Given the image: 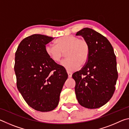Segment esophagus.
Instances as JSON below:
<instances>
[{
	"label": "esophagus",
	"instance_id": "obj_1",
	"mask_svg": "<svg viewBox=\"0 0 129 129\" xmlns=\"http://www.w3.org/2000/svg\"><path fill=\"white\" fill-rule=\"evenodd\" d=\"M67 73H68V77L69 78L72 77V73L70 71H67Z\"/></svg>",
	"mask_w": 129,
	"mask_h": 129
}]
</instances>
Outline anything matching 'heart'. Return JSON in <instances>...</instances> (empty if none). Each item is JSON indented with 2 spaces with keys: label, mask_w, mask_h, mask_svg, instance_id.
Instances as JSON below:
<instances>
[{
  "label": "heart",
  "mask_w": 129,
  "mask_h": 129,
  "mask_svg": "<svg viewBox=\"0 0 129 129\" xmlns=\"http://www.w3.org/2000/svg\"><path fill=\"white\" fill-rule=\"evenodd\" d=\"M54 44L46 45L45 52L55 62L61 60L65 52L67 58L62 62V65L68 70L75 71L80 65H84L88 61L90 47L85 39H78L73 35L64 36L57 39Z\"/></svg>",
  "instance_id": "heart-1"
}]
</instances>
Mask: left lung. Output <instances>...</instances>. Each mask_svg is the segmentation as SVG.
Instances as JSON below:
<instances>
[{
	"label": "left lung",
	"instance_id": "1",
	"mask_svg": "<svg viewBox=\"0 0 129 129\" xmlns=\"http://www.w3.org/2000/svg\"><path fill=\"white\" fill-rule=\"evenodd\" d=\"M76 35L82 36L90 47L88 61L72 75L76 98L83 107L99 108L110 100L115 91L118 72L114 49L105 37L91 28H83Z\"/></svg>",
	"mask_w": 129,
	"mask_h": 129
}]
</instances>
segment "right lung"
<instances>
[{"label": "right lung", "instance_id": "add662e5", "mask_svg": "<svg viewBox=\"0 0 129 129\" xmlns=\"http://www.w3.org/2000/svg\"><path fill=\"white\" fill-rule=\"evenodd\" d=\"M52 37L34 34L24 39L15 53L16 85L25 102L35 110L45 112L58 105L68 78L64 67L50 58L45 45Z\"/></svg>", "mask_w": 129, "mask_h": 129}]
</instances>
